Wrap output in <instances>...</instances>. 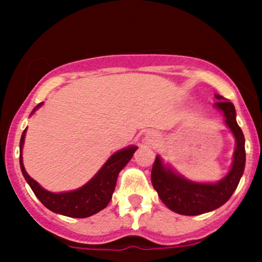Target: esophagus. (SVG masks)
<instances>
[{
    "label": "esophagus",
    "instance_id": "1",
    "mask_svg": "<svg viewBox=\"0 0 262 262\" xmlns=\"http://www.w3.org/2000/svg\"><path fill=\"white\" fill-rule=\"evenodd\" d=\"M155 138H156V134L152 133V134H150V135H149V137H148V139H146V140H148V141H150V143H151V141L154 140Z\"/></svg>",
    "mask_w": 262,
    "mask_h": 262
}]
</instances>
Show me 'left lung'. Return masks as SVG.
<instances>
[{"label": "left lung", "mask_w": 262, "mask_h": 262, "mask_svg": "<svg viewBox=\"0 0 262 262\" xmlns=\"http://www.w3.org/2000/svg\"><path fill=\"white\" fill-rule=\"evenodd\" d=\"M214 106L224 114L227 127L235 137V151L228 175L215 183H198L185 179L156 156L151 170V183L167 208L182 215H198L219 208L234 193L245 167V138L236 123L234 104L215 95Z\"/></svg>", "instance_id": "1"}]
</instances>
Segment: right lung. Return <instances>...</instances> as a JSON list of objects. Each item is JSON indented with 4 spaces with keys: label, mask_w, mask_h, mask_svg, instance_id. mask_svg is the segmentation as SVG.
Masks as SVG:
<instances>
[{
    "label": "right lung",
    "mask_w": 262,
    "mask_h": 262,
    "mask_svg": "<svg viewBox=\"0 0 262 262\" xmlns=\"http://www.w3.org/2000/svg\"><path fill=\"white\" fill-rule=\"evenodd\" d=\"M41 104H43V102L39 103L33 110L31 114L34 113ZM26 132L27 128L23 130L19 141V165L26 181L31 186L32 191L34 192L38 200L48 209H50L54 213H58V214L71 218L91 217V215L96 214L100 210L106 208L107 204L112 200V194L114 188H116L118 173L128 164L135 152V150L138 149L137 146L132 145L114 152L106 161V164L101 167L100 171L86 185H83L82 187L70 192L54 193V192H49L44 189L35 180H33L27 173L22 158V148L23 144H25Z\"/></svg>",
    "instance_id": "1"
}]
</instances>
